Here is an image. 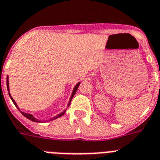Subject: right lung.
<instances>
[{
	"label": "right lung",
	"mask_w": 160,
	"mask_h": 160,
	"mask_svg": "<svg viewBox=\"0 0 160 160\" xmlns=\"http://www.w3.org/2000/svg\"><path fill=\"white\" fill-rule=\"evenodd\" d=\"M6 84H7V89H8V91H9V80H8V77H7V79H6ZM79 85H80V83H78V84H76V86H75V88H74V89H73V92H72V94H71V99H70V102H69L68 106H69V105H70V103H71V99H72V98H73V97H74V95H75V93H76V90H77V89H78V87H79ZM9 95H10V98H11V100H12V101H13V102H14V104H15V106H16V107H17V104H16V102H15V100H14V99H13V98H12V97H11V96H10V93H9ZM17 108H18V107H17ZM18 109H19V108H18ZM65 112H66V110H65V111L63 112H62V113H60L59 115H58V116H56V117H54V118H51V119H50V121H52V120H54V119H57V118H60V117H62V115H63V114L65 113ZM21 113L23 114V115H24V116L25 117V118H28V119H29V120L33 121V122H40L38 120V119H36V118H33V115H31V114L25 113V112H21Z\"/></svg>",
	"instance_id": "1"
}]
</instances>
